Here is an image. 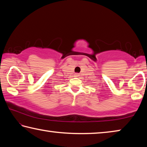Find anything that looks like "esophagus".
Here are the masks:
<instances>
[{
  "instance_id": "1",
  "label": "esophagus",
  "mask_w": 147,
  "mask_h": 147,
  "mask_svg": "<svg viewBox=\"0 0 147 147\" xmlns=\"http://www.w3.org/2000/svg\"><path fill=\"white\" fill-rule=\"evenodd\" d=\"M74 76H75L76 77H78V76H79L80 75H79L78 73H75V74H74Z\"/></svg>"
}]
</instances>
